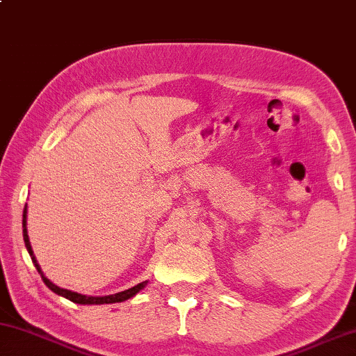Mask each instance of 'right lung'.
Masks as SVG:
<instances>
[{"label": "right lung", "instance_id": "1", "mask_svg": "<svg viewBox=\"0 0 356 356\" xmlns=\"http://www.w3.org/2000/svg\"><path fill=\"white\" fill-rule=\"evenodd\" d=\"M26 214H28V207H24L23 209V239H24V245H26V250L31 254V259H33V263L35 266V269L39 270L40 277L43 280V283H45L49 289H51L54 294H58L60 297H65L68 300L73 302V303H79V305H103V303H118V302H124L128 300V298L134 297L137 292L142 291L145 288L148 282H142L139 284L133 286V288H129L127 291H122V292H117V294H112V296H104V297H92V296H83V294H78V292H73V291H68L64 288H59V286H56L54 283L49 282V280L43 275V272L40 269L39 263H37V259L34 257V252H33V247H31V242H29V236H28V228H26Z\"/></svg>", "mask_w": 356, "mask_h": 356}]
</instances>
